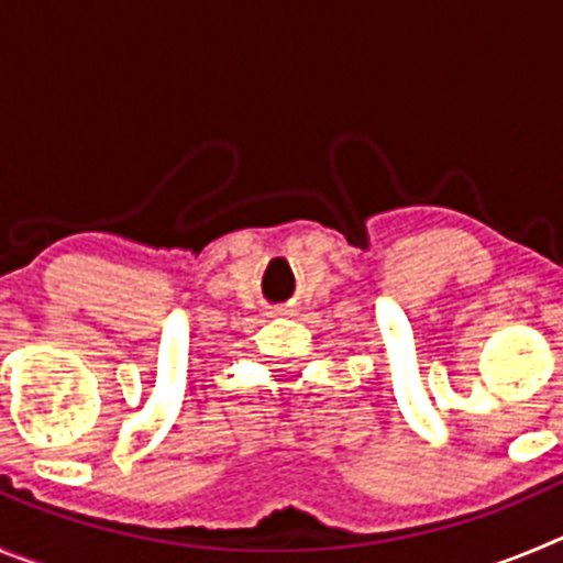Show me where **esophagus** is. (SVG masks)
<instances>
[{"label": "esophagus", "instance_id": "1", "mask_svg": "<svg viewBox=\"0 0 563 563\" xmlns=\"http://www.w3.org/2000/svg\"><path fill=\"white\" fill-rule=\"evenodd\" d=\"M283 313H288L286 308H275V311H272V317H283Z\"/></svg>", "mask_w": 563, "mask_h": 563}]
</instances>
